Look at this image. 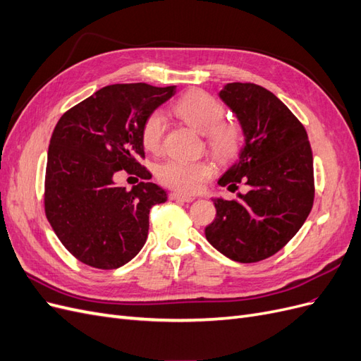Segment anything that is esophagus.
<instances>
[{
    "instance_id": "obj_1",
    "label": "esophagus",
    "mask_w": 361,
    "mask_h": 361,
    "mask_svg": "<svg viewBox=\"0 0 361 361\" xmlns=\"http://www.w3.org/2000/svg\"><path fill=\"white\" fill-rule=\"evenodd\" d=\"M170 200H176V202H183V203H190L194 200L192 195H185V194H180V192H171L170 195Z\"/></svg>"
}]
</instances>
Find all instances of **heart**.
Masks as SVG:
<instances>
[{"label":"heart","instance_id":"1","mask_svg":"<svg viewBox=\"0 0 361 361\" xmlns=\"http://www.w3.org/2000/svg\"><path fill=\"white\" fill-rule=\"evenodd\" d=\"M173 110L185 123L206 135L207 146L218 159L228 161L241 150L244 145L241 125L223 118L224 106L212 94L203 90L188 92L174 102ZM164 133L166 118L159 111H152L140 129L141 145L152 154H158L162 147ZM211 176L212 167L206 161L169 159L157 169L158 180L180 192L199 191Z\"/></svg>","mask_w":361,"mask_h":361}]
</instances>
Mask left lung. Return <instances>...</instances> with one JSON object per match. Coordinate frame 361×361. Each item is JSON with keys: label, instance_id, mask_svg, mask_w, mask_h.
<instances>
[{"label": "left lung", "instance_id": "obj_1", "mask_svg": "<svg viewBox=\"0 0 361 361\" xmlns=\"http://www.w3.org/2000/svg\"><path fill=\"white\" fill-rule=\"evenodd\" d=\"M220 97L236 114L245 143L218 183L245 194L214 199L215 220L206 239L226 257L253 264L271 257L295 236L314 200L313 155L302 123L279 97L253 82H231Z\"/></svg>", "mask_w": 361, "mask_h": 361}]
</instances>
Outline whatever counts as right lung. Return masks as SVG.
I'll list each match as a JSON object with an SVG mask.
<instances>
[{
	"instance_id": "add662e5",
	"label": "right lung",
	"mask_w": 361,
	"mask_h": 361,
	"mask_svg": "<svg viewBox=\"0 0 361 361\" xmlns=\"http://www.w3.org/2000/svg\"><path fill=\"white\" fill-rule=\"evenodd\" d=\"M174 90L176 85L145 82L106 85L72 106L54 128L43 206L52 231L82 264L116 269L143 248L150 207L166 202L167 194L152 182H138L133 190L114 182L123 170L152 178L138 161L145 159L140 129Z\"/></svg>"
}]
</instances>
